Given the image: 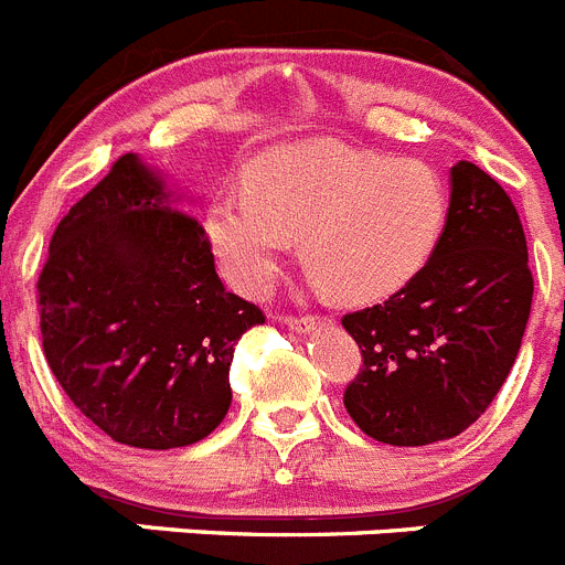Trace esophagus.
<instances>
[{
	"label": "esophagus",
	"mask_w": 565,
	"mask_h": 565,
	"mask_svg": "<svg viewBox=\"0 0 565 565\" xmlns=\"http://www.w3.org/2000/svg\"><path fill=\"white\" fill-rule=\"evenodd\" d=\"M322 322H324V319H319V317H288L286 319L288 328H291V330H302V333H305V330H313V328H317V324H322Z\"/></svg>",
	"instance_id": "esophagus-1"
}]
</instances>
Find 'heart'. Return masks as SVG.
Wrapping results in <instances>:
<instances>
[{
	"label": "heart",
	"instance_id": "obj_1",
	"mask_svg": "<svg viewBox=\"0 0 565 565\" xmlns=\"http://www.w3.org/2000/svg\"><path fill=\"white\" fill-rule=\"evenodd\" d=\"M448 193L431 164L341 142L277 148L248 170V193L221 195L206 237L226 277L263 294L305 237L308 266L350 302L401 291L431 260Z\"/></svg>",
	"mask_w": 565,
	"mask_h": 565
}]
</instances>
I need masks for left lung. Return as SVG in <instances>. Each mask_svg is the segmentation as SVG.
Segmentation results:
<instances>
[{"mask_svg": "<svg viewBox=\"0 0 565 565\" xmlns=\"http://www.w3.org/2000/svg\"><path fill=\"white\" fill-rule=\"evenodd\" d=\"M530 308L515 204L493 175L457 162L431 260L384 305L341 319L364 359L344 408L377 443L414 448L457 437L499 395Z\"/></svg>", "mask_w": 565, "mask_h": 565, "instance_id": "1", "label": "left lung"}]
</instances>
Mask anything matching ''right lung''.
Here are the masks:
<instances>
[{
    "label": "right lung",
    "mask_w": 565,
    "mask_h": 565,
    "mask_svg": "<svg viewBox=\"0 0 565 565\" xmlns=\"http://www.w3.org/2000/svg\"><path fill=\"white\" fill-rule=\"evenodd\" d=\"M61 390L114 443L168 451L230 412V364L257 305L226 291L204 226L126 153L61 218L39 277Z\"/></svg>",
    "instance_id": "1"
}]
</instances>
